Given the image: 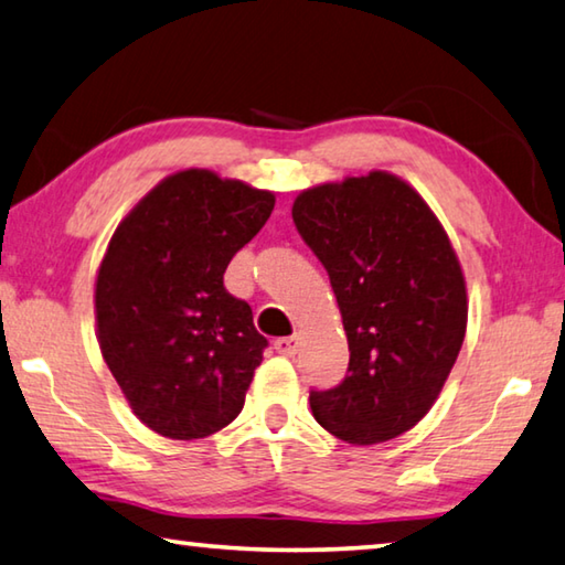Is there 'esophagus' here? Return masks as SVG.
<instances>
[{
	"label": "esophagus",
	"instance_id": "1",
	"mask_svg": "<svg viewBox=\"0 0 565 565\" xmlns=\"http://www.w3.org/2000/svg\"><path fill=\"white\" fill-rule=\"evenodd\" d=\"M299 347H301V337H296V333L294 337H284L274 341V349L284 353V356H294V353L299 351Z\"/></svg>",
	"mask_w": 565,
	"mask_h": 565
}]
</instances>
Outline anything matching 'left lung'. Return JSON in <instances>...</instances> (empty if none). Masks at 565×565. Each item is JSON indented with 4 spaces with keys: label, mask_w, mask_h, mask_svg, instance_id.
Here are the masks:
<instances>
[{
    "label": "left lung",
    "mask_w": 565,
    "mask_h": 565,
    "mask_svg": "<svg viewBox=\"0 0 565 565\" xmlns=\"http://www.w3.org/2000/svg\"><path fill=\"white\" fill-rule=\"evenodd\" d=\"M291 216L329 274L351 351L347 379L309 394L313 418L353 446L391 441L431 411L461 351L458 256L418 191L388 171L306 189Z\"/></svg>",
    "instance_id": "left-lung-1"
}]
</instances>
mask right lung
Returning a JSON list of instances; mask_svg holds the SVG:
<instances>
[{"instance_id": "add662e5", "label": "right lung", "mask_w": 565, "mask_h": 565, "mask_svg": "<svg viewBox=\"0 0 565 565\" xmlns=\"http://www.w3.org/2000/svg\"><path fill=\"white\" fill-rule=\"evenodd\" d=\"M276 196L209 169L177 171L121 218L104 254L94 313L102 356L141 424L177 441L242 414L266 339L224 289L234 254Z\"/></svg>"}]
</instances>
